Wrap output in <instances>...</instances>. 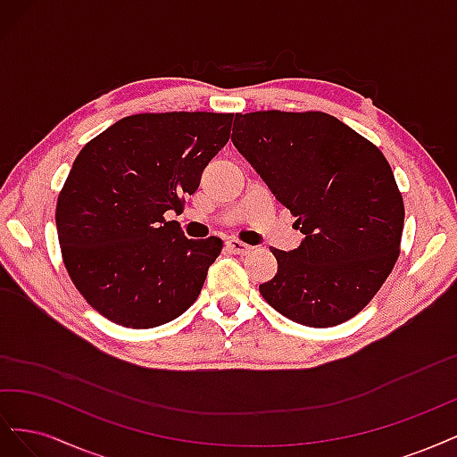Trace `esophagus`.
I'll return each instance as SVG.
<instances>
[{"instance_id":"esophagus-1","label":"esophagus","mask_w":457,"mask_h":457,"mask_svg":"<svg viewBox=\"0 0 457 457\" xmlns=\"http://www.w3.org/2000/svg\"><path fill=\"white\" fill-rule=\"evenodd\" d=\"M227 247H228V252L237 253V255H247V253H250V252L253 250L252 245H247V244H244V242H240V240H228V242H227Z\"/></svg>"}]
</instances>
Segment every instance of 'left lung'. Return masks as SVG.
Listing matches in <instances>:
<instances>
[{"mask_svg": "<svg viewBox=\"0 0 457 457\" xmlns=\"http://www.w3.org/2000/svg\"><path fill=\"white\" fill-rule=\"evenodd\" d=\"M232 143L305 234L274 250L278 270L259 292L311 328L361 312L400 253L404 202L383 152L326 112L237 114Z\"/></svg>", "mask_w": 457, "mask_h": 457, "instance_id": "8db88e82", "label": "left lung"}]
</instances>
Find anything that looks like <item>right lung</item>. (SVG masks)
Here are the masks:
<instances>
[{
	"label": "right lung",
	"instance_id": "add662e5",
	"mask_svg": "<svg viewBox=\"0 0 457 457\" xmlns=\"http://www.w3.org/2000/svg\"><path fill=\"white\" fill-rule=\"evenodd\" d=\"M234 114H133L91 139L57 202L64 267L89 305L118 326L156 328L202 292L223 240H188L183 213L202 171L228 143Z\"/></svg>",
	"mask_w": 457,
	"mask_h": 457
}]
</instances>
